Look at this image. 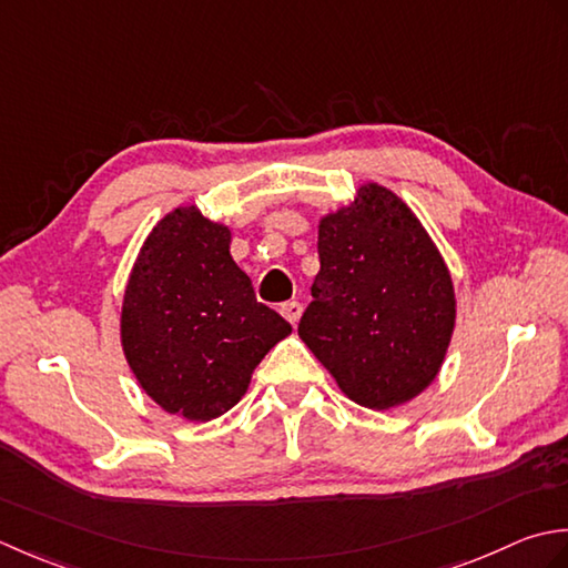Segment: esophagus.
<instances>
[{"label": "esophagus", "instance_id": "34e87169", "mask_svg": "<svg viewBox=\"0 0 568 568\" xmlns=\"http://www.w3.org/2000/svg\"><path fill=\"white\" fill-rule=\"evenodd\" d=\"M282 316L292 323V326H296L298 323V318H301V314H304V306L298 304V301H286V304H282Z\"/></svg>", "mask_w": 568, "mask_h": 568}]
</instances>
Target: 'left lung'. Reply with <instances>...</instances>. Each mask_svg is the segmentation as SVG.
<instances>
[{"label":"left lung","instance_id":"8db88e82","mask_svg":"<svg viewBox=\"0 0 568 568\" xmlns=\"http://www.w3.org/2000/svg\"><path fill=\"white\" fill-rule=\"evenodd\" d=\"M321 272L301 341L335 385L367 409H395L442 373L456 328V288L422 220L367 181L318 217Z\"/></svg>","mask_w":568,"mask_h":568}]
</instances>
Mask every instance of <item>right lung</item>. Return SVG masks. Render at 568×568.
<instances>
[{"instance_id": "right-lung-1", "label": "right lung", "mask_w": 568, "mask_h": 568, "mask_svg": "<svg viewBox=\"0 0 568 568\" xmlns=\"http://www.w3.org/2000/svg\"><path fill=\"white\" fill-rule=\"evenodd\" d=\"M230 242V225L199 205L173 207L142 242L124 286V361L149 399L186 422L233 409L254 367L292 333L254 298Z\"/></svg>"}]
</instances>
